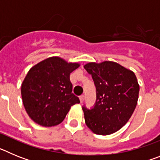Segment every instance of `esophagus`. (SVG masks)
I'll list each match as a JSON object with an SVG mask.
<instances>
[{
  "label": "esophagus",
  "instance_id": "34e87169",
  "mask_svg": "<svg viewBox=\"0 0 160 160\" xmlns=\"http://www.w3.org/2000/svg\"><path fill=\"white\" fill-rule=\"evenodd\" d=\"M79 98H80V102H84V100H85V96L84 95H81L80 97H79Z\"/></svg>",
  "mask_w": 160,
  "mask_h": 160
}]
</instances>
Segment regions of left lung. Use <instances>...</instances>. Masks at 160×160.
Here are the masks:
<instances>
[{
  "instance_id": "obj_1",
  "label": "left lung",
  "mask_w": 160,
  "mask_h": 160,
  "mask_svg": "<svg viewBox=\"0 0 160 160\" xmlns=\"http://www.w3.org/2000/svg\"><path fill=\"white\" fill-rule=\"evenodd\" d=\"M96 87V101L90 109L83 106L85 122L94 134L111 135L123 127L137 105L139 86L136 76L114 62L84 66Z\"/></svg>"
}]
</instances>
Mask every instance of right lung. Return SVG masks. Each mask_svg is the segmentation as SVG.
Masks as SVG:
<instances>
[{"mask_svg":"<svg viewBox=\"0 0 160 160\" xmlns=\"http://www.w3.org/2000/svg\"><path fill=\"white\" fill-rule=\"evenodd\" d=\"M79 66L52 57L35 65L22 85L25 111L35 122L52 127L61 123L71 106L80 102L72 93L70 73Z\"/></svg>","mask_w":160,"mask_h":160,"instance_id":"add662e5","label":"right lung"}]
</instances>
